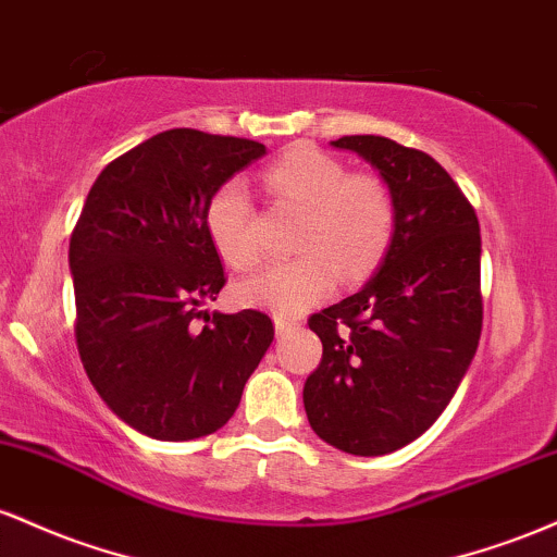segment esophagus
I'll use <instances>...</instances> for the list:
<instances>
[{"mask_svg":"<svg viewBox=\"0 0 557 557\" xmlns=\"http://www.w3.org/2000/svg\"><path fill=\"white\" fill-rule=\"evenodd\" d=\"M273 326H276V334L281 336V334H286V331H292L297 326L295 321H292V318H284V315H276L273 318Z\"/></svg>","mask_w":557,"mask_h":557,"instance_id":"obj_1","label":"esophagus"}]
</instances>
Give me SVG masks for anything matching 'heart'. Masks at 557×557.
Instances as JSON below:
<instances>
[{"label": "heart", "mask_w": 557, "mask_h": 557, "mask_svg": "<svg viewBox=\"0 0 557 557\" xmlns=\"http://www.w3.org/2000/svg\"><path fill=\"white\" fill-rule=\"evenodd\" d=\"M271 195L302 210L295 247L299 258L273 262L236 286L239 302L297 315L334 289L339 271L358 278L376 265L395 228V199L373 173H349L323 149H289L265 171ZM210 245L226 265L247 271L260 258L249 189L231 178L212 191L205 210Z\"/></svg>", "instance_id": "1"}]
</instances>
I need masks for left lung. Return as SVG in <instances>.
<instances>
[{
    "label": "left lung",
    "instance_id": "8db88e82",
    "mask_svg": "<svg viewBox=\"0 0 557 557\" xmlns=\"http://www.w3.org/2000/svg\"><path fill=\"white\" fill-rule=\"evenodd\" d=\"M331 147L376 168L395 199V228L371 281L310 315L323 358L302 399L323 442L373 458L418 440L476 355L479 218L445 168L421 149L384 136H342Z\"/></svg>",
    "mask_w": 557,
    "mask_h": 557
}]
</instances>
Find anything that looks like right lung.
<instances>
[{"instance_id":"right-lung-1","label":"right lung","mask_w":557,"mask_h":557,"mask_svg":"<svg viewBox=\"0 0 557 557\" xmlns=\"http://www.w3.org/2000/svg\"><path fill=\"white\" fill-rule=\"evenodd\" d=\"M262 154L260 141L162 131L99 173L73 228L81 362L112 413L152 440L221 429L273 342L265 312L202 310L226 284L205 210Z\"/></svg>"}]
</instances>
